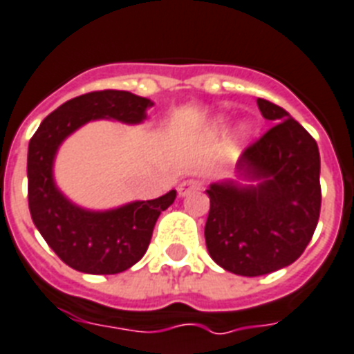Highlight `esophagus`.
<instances>
[{
	"label": "esophagus",
	"instance_id": "esophagus-1",
	"mask_svg": "<svg viewBox=\"0 0 354 354\" xmlns=\"http://www.w3.org/2000/svg\"><path fill=\"white\" fill-rule=\"evenodd\" d=\"M200 185H202V183L198 182V180H185V182H182L180 185H178V196L180 198L187 196V194H191V192L198 191V189H200Z\"/></svg>",
	"mask_w": 354,
	"mask_h": 354
}]
</instances>
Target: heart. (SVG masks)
Wrapping results in <instances>:
<instances>
[{
	"mask_svg": "<svg viewBox=\"0 0 354 354\" xmlns=\"http://www.w3.org/2000/svg\"><path fill=\"white\" fill-rule=\"evenodd\" d=\"M225 127H227L225 120H223V118H218L216 122L211 125V129H209V134H211V136H216V134H220V132L225 131ZM249 134H251V127H249L247 123H242V125H240V129H238V136L245 140Z\"/></svg>",
	"mask_w": 354,
	"mask_h": 354,
	"instance_id": "1",
	"label": "heart"
}]
</instances>
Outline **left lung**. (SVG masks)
Wrapping results in <instances>:
<instances>
[{"label":"left lung","mask_w":354,"mask_h":354,"mask_svg":"<svg viewBox=\"0 0 354 354\" xmlns=\"http://www.w3.org/2000/svg\"><path fill=\"white\" fill-rule=\"evenodd\" d=\"M261 116L277 125L247 147L236 180L211 183L207 251L240 277L291 266L306 251L320 216V152L286 109L258 97ZM246 183L243 184V182Z\"/></svg>","instance_id":"1"}]
</instances>
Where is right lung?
<instances>
[{
	"label": "right lung",
	"instance_id": "obj_1",
	"mask_svg": "<svg viewBox=\"0 0 354 354\" xmlns=\"http://www.w3.org/2000/svg\"><path fill=\"white\" fill-rule=\"evenodd\" d=\"M149 97L127 91H96L73 97L50 112L28 142V209L48 247L68 267L88 274L127 271L147 251L158 216L176 191L125 205L91 211L73 203L54 182L57 149L73 132L94 120L138 125L147 120Z\"/></svg>",
	"mask_w": 354,
	"mask_h": 354
}]
</instances>
